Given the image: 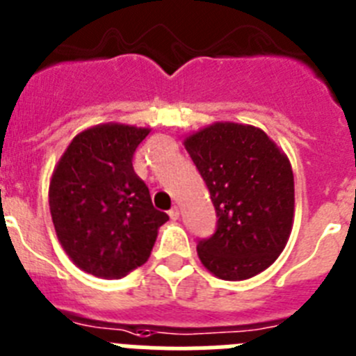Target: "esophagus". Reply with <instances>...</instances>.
<instances>
[{"label":"esophagus","mask_w":356,"mask_h":356,"mask_svg":"<svg viewBox=\"0 0 356 356\" xmlns=\"http://www.w3.org/2000/svg\"><path fill=\"white\" fill-rule=\"evenodd\" d=\"M168 216L172 218V220H179V216H181V211H179V207H172L170 211H168Z\"/></svg>","instance_id":"esophagus-1"}]
</instances>
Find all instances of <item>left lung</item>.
Instances as JSON below:
<instances>
[{
	"label": "left lung",
	"mask_w": 356,
	"mask_h": 356,
	"mask_svg": "<svg viewBox=\"0 0 356 356\" xmlns=\"http://www.w3.org/2000/svg\"><path fill=\"white\" fill-rule=\"evenodd\" d=\"M209 190L216 229L198 241L202 264L223 280L270 268L289 239L294 177L286 154L264 131L218 122L184 140Z\"/></svg>",
	"instance_id": "8db88e82"
}]
</instances>
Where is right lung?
Returning <instances> with one entry per match:
<instances>
[{
	"mask_svg": "<svg viewBox=\"0 0 356 356\" xmlns=\"http://www.w3.org/2000/svg\"><path fill=\"white\" fill-rule=\"evenodd\" d=\"M149 129L104 124L79 133L49 184L54 230L74 264L102 278L147 262L168 214L152 206L133 156Z\"/></svg>",
	"mask_w": 356,
	"mask_h": 356,
	"instance_id": "add662e5",
	"label": "right lung"
}]
</instances>
